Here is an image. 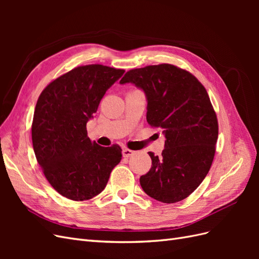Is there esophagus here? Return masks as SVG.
<instances>
[{
  "mask_svg": "<svg viewBox=\"0 0 259 259\" xmlns=\"http://www.w3.org/2000/svg\"><path fill=\"white\" fill-rule=\"evenodd\" d=\"M122 154H123V156H124V158H130V156H132L133 154H135V151H133V150H130V149H127V148H125V149H123V151H122Z\"/></svg>",
  "mask_w": 259,
  "mask_h": 259,
  "instance_id": "obj_1",
  "label": "esophagus"
}]
</instances>
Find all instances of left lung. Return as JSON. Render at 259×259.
<instances>
[{
  "mask_svg": "<svg viewBox=\"0 0 259 259\" xmlns=\"http://www.w3.org/2000/svg\"><path fill=\"white\" fill-rule=\"evenodd\" d=\"M142 90L147 122L163 128L162 155H150L152 165L139 182L143 190L163 203L190 195L207 175L218 137L216 113L208 94L195 76L173 65L130 70L120 81Z\"/></svg>",
  "mask_w": 259,
  "mask_h": 259,
  "instance_id": "8db88e82",
  "label": "left lung"
}]
</instances>
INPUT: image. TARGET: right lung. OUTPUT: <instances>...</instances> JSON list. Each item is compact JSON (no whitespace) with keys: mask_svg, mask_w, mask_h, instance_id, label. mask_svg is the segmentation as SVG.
<instances>
[{"mask_svg":"<svg viewBox=\"0 0 259 259\" xmlns=\"http://www.w3.org/2000/svg\"><path fill=\"white\" fill-rule=\"evenodd\" d=\"M124 72L103 65L77 67L50 83L37 99L31 128L33 150L46 179L62 197L94 198L122 159L117 145L91 142L86 123Z\"/></svg>","mask_w":259,"mask_h":259,"instance_id":"add662e5","label":"right lung"}]
</instances>
